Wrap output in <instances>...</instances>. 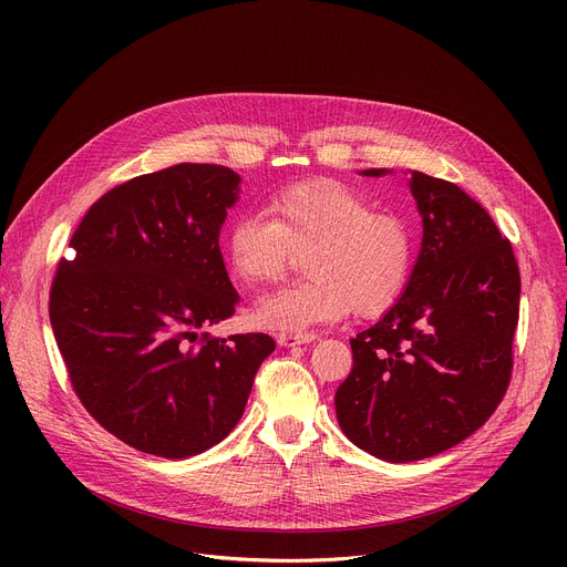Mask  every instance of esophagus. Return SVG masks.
<instances>
[{
  "instance_id": "34e87169",
  "label": "esophagus",
  "mask_w": 567,
  "mask_h": 567,
  "mask_svg": "<svg viewBox=\"0 0 567 567\" xmlns=\"http://www.w3.org/2000/svg\"><path fill=\"white\" fill-rule=\"evenodd\" d=\"M318 334L313 332H298V334H278V346L282 348H293V346H302V343H311L316 341Z\"/></svg>"
}]
</instances>
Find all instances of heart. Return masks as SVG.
I'll list each match as a JSON object with an SVG mask.
<instances>
[{
  "label": "heart",
  "instance_id": "heart-1",
  "mask_svg": "<svg viewBox=\"0 0 567 567\" xmlns=\"http://www.w3.org/2000/svg\"><path fill=\"white\" fill-rule=\"evenodd\" d=\"M269 219L245 213L226 230L233 274L249 285L285 276L291 254L307 251L309 280L282 287L256 302L267 330L300 332L348 316H379L406 289L415 245L409 224L377 213L350 186L332 179L293 184L267 204Z\"/></svg>",
  "mask_w": 567,
  "mask_h": 567
}]
</instances>
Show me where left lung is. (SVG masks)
<instances>
[{
  "mask_svg": "<svg viewBox=\"0 0 567 567\" xmlns=\"http://www.w3.org/2000/svg\"><path fill=\"white\" fill-rule=\"evenodd\" d=\"M385 168L361 175L381 177ZM422 249L406 289L352 346L334 403L359 449L388 462L437 455L487 422L512 377L520 274L492 215L413 171Z\"/></svg>",
  "mask_w": 567,
  "mask_h": 567,
  "instance_id": "1",
  "label": "left lung"
}]
</instances>
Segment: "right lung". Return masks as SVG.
I'll return each mask as SVG.
<instances>
[{
  "label": "right lung",
  "mask_w": 567,
  "mask_h": 567,
  "mask_svg": "<svg viewBox=\"0 0 567 567\" xmlns=\"http://www.w3.org/2000/svg\"><path fill=\"white\" fill-rule=\"evenodd\" d=\"M239 175L179 164L105 193L58 265L49 316L87 413L127 446L182 460L221 442L245 413L269 334L199 331L239 300L219 230Z\"/></svg>",
  "instance_id": "right-lung-1"
}]
</instances>
